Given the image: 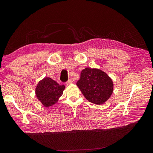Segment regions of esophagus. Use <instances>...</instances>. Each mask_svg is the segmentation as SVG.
Wrapping results in <instances>:
<instances>
[{
  "label": "esophagus",
  "instance_id": "obj_1",
  "mask_svg": "<svg viewBox=\"0 0 153 153\" xmlns=\"http://www.w3.org/2000/svg\"><path fill=\"white\" fill-rule=\"evenodd\" d=\"M73 81L71 79H69V80H68V82H66V84H67V85H70V84H73Z\"/></svg>",
  "mask_w": 153,
  "mask_h": 153
}]
</instances>
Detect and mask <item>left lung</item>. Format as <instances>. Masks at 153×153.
<instances>
[{
    "label": "left lung",
    "mask_w": 153,
    "mask_h": 153,
    "mask_svg": "<svg viewBox=\"0 0 153 153\" xmlns=\"http://www.w3.org/2000/svg\"><path fill=\"white\" fill-rule=\"evenodd\" d=\"M76 85L88 101L96 105L105 103L114 91L111 78L105 72L97 68H86L83 69Z\"/></svg>",
    "instance_id": "1"
}]
</instances>
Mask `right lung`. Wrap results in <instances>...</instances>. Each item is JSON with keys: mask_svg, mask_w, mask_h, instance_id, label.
Returning a JSON list of instances; mask_svg holds the SVG:
<instances>
[{"mask_svg": "<svg viewBox=\"0 0 153 153\" xmlns=\"http://www.w3.org/2000/svg\"><path fill=\"white\" fill-rule=\"evenodd\" d=\"M65 89L64 85H59L50 77H45L40 80L35 89L37 98L45 107L56 103Z\"/></svg>", "mask_w": 153, "mask_h": 153, "instance_id": "obj_1", "label": "right lung"}]
</instances>
